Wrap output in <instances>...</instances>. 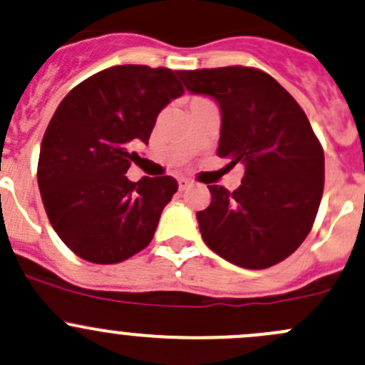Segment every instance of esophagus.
I'll return each mask as SVG.
<instances>
[{
    "label": "esophagus",
    "mask_w": 365,
    "mask_h": 365,
    "mask_svg": "<svg viewBox=\"0 0 365 365\" xmlns=\"http://www.w3.org/2000/svg\"><path fill=\"white\" fill-rule=\"evenodd\" d=\"M189 185H190L189 180H183V178L178 180V189H180V190H185Z\"/></svg>",
    "instance_id": "34e87169"
}]
</instances>
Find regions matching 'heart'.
<instances>
[{"mask_svg":"<svg viewBox=\"0 0 365 365\" xmlns=\"http://www.w3.org/2000/svg\"><path fill=\"white\" fill-rule=\"evenodd\" d=\"M194 101H197V98H194Z\"/></svg>","mask_w":365,"mask_h":365,"instance_id":"heart-1","label":"heart"}]
</instances>
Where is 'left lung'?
<instances>
[{
    "label": "left lung",
    "instance_id": "8db88e82",
    "mask_svg": "<svg viewBox=\"0 0 365 365\" xmlns=\"http://www.w3.org/2000/svg\"><path fill=\"white\" fill-rule=\"evenodd\" d=\"M178 77L219 104L217 155L245 168L233 192L208 185L212 203L196 213L205 244L251 270L286 259L311 231L323 196L325 157L307 116L261 70H180Z\"/></svg>",
    "mask_w": 365,
    "mask_h": 365
}]
</instances>
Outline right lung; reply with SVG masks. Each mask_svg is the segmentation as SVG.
<instances>
[{"label":"right lung","mask_w":365,"mask_h":365,"mask_svg":"<svg viewBox=\"0 0 365 365\" xmlns=\"http://www.w3.org/2000/svg\"><path fill=\"white\" fill-rule=\"evenodd\" d=\"M178 72L118 65L77 84L43 134L38 189L58 237L98 264L120 263L152 242L164 206L178 190L173 176H125L148 145L157 116L182 97Z\"/></svg>","instance_id":"1"}]
</instances>
